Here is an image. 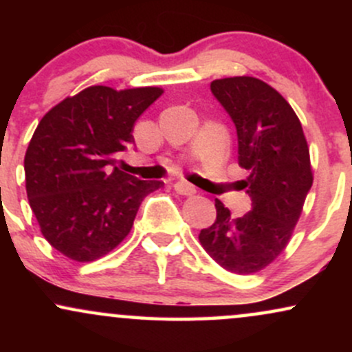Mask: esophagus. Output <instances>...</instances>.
Instances as JSON below:
<instances>
[{"label":"esophagus","instance_id":"34e87169","mask_svg":"<svg viewBox=\"0 0 352 352\" xmlns=\"http://www.w3.org/2000/svg\"><path fill=\"white\" fill-rule=\"evenodd\" d=\"M173 188H175V192L179 193V195H185V197L195 195V193H197V188L193 187L192 184H188V182H185V180L175 182Z\"/></svg>","mask_w":352,"mask_h":352}]
</instances>
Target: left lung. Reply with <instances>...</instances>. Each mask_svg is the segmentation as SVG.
<instances>
[{
    "label": "left lung",
    "instance_id": "left-lung-1",
    "mask_svg": "<svg viewBox=\"0 0 352 352\" xmlns=\"http://www.w3.org/2000/svg\"><path fill=\"white\" fill-rule=\"evenodd\" d=\"M212 94L232 117L238 164L250 175L243 188L252 210L233 218L215 200L217 220L199 240L221 268L256 273L288 245L313 185L309 148L298 116L278 91L256 78L217 79Z\"/></svg>",
    "mask_w": 352,
    "mask_h": 352
}]
</instances>
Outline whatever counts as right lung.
<instances>
[{
	"label": "right lung",
	"mask_w": 352,
	"mask_h": 352,
	"mask_svg": "<svg viewBox=\"0 0 352 352\" xmlns=\"http://www.w3.org/2000/svg\"><path fill=\"white\" fill-rule=\"evenodd\" d=\"M162 92L91 86L52 107L36 127L24 157L28 199L44 238L64 256L84 263L112 252L142 200L164 185L114 165L134 144L135 120Z\"/></svg>",
	"instance_id": "right-lung-1"
}]
</instances>
